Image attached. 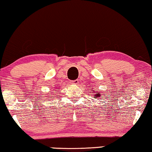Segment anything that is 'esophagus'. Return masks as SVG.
Masks as SVG:
<instances>
[{
    "instance_id": "esophagus-1",
    "label": "esophagus",
    "mask_w": 152,
    "mask_h": 152,
    "mask_svg": "<svg viewBox=\"0 0 152 152\" xmlns=\"http://www.w3.org/2000/svg\"><path fill=\"white\" fill-rule=\"evenodd\" d=\"M78 82H79L78 80H72L70 81V83H71V84H77Z\"/></svg>"
}]
</instances>
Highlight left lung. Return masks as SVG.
Here are the masks:
<instances>
[{
    "instance_id": "1",
    "label": "left lung",
    "mask_w": 152,
    "mask_h": 152,
    "mask_svg": "<svg viewBox=\"0 0 152 152\" xmlns=\"http://www.w3.org/2000/svg\"><path fill=\"white\" fill-rule=\"evenodd\" d=\"M96 94H95V96H97V97H99V96H101V94L99 93V92H96Z\"/></svg>"
}]
</instances>
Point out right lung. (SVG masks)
Here are the masks:
<instances>
[{
  "instance_id": "1",
  "label": "right lung",
  "mask_w": 152,
  "mask_h": 152,
  "mask_svg": "<svg viewBox=\"0 0 152 152\" xmlns=\"http://www.w3.org/2000/svg\"><path fill=\"white\" fill-rule=\"evenodd\" d=\"M49 97H50V96H49Z\"/></svg>"
}]
</instances>
